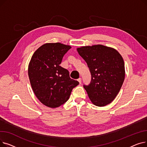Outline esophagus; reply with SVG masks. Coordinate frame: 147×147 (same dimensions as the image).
<instances>
[{"instance_id": "1", "label": "esophagus", "mask_w": 147, "mask_h": 147, "mask_svg": "<svg viewBox=\"0 0 147 147\" xmlns=\"http://www.w3.org/2000/svg\"><path fill=\"white\" fill-rule=\"evenodd\" d=\"M78 81L79 82L80 84H81V83H82V79H81V78H79V79H78Z\"/></svg>"}]
</instances>
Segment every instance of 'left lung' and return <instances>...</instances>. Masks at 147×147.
Listing matches in <instances>:
<instances>
[{
    "instance_id": "left-lung-1",
    "label": "left lung",
    "mask_w": 147,
    "mask_h": 147,
    "mask_svg": "<svg viewBox=\"0 0 147 147\" xmlns=\"http://www.w3.org/2000/svg\"><path fill=\"white\" fill-rule=\"evenodd\" d=\"M86 62L91 73V82L83 87L92 103L104 107L116 97L125 80L124 61L116 50L102 45L77 48Z\"/></svg>"
}]
</instances>
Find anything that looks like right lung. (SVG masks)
<instances>
[{
  "instance_id": "right-lung-1",
  "label": "right lung",
  "mask_w": 147,
  "mask_h": 147,
  "mask_svg": "<svg viewBox=\"0 0 147 147\" xmlns=\"http://www.w3.org/2000/svg\"><path fill=\"white\" fill-rule=\"evenodd\" d=\"M71 46L47 43L33 53L28 64L31 86L37 99L49 108H57L68 101L73 89L79 83L69 78L67 69L61 67L62 59Z\"/></svg>"
}]
</instances>
